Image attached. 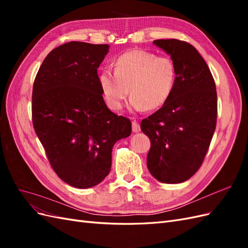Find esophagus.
I'll return each instance as SVG.
<instances>
[{"label":"esophagus","instance_id":"34e87169","mask_svg":"<svg viewBox=\"0 0 248 248\" xmlns=\"http://www.w3.org/2000/svg\"><path fill=\"white\" fill-rule=\"evenodd\" d=\"M132 131L133 132H140V125L136 120L132 121Z\"/></svg>","mask_w":248,"mask_h":248}]
</instances>
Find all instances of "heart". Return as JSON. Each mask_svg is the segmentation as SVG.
<instances>
[{
  "label": "heart",
  "mask_w": 248,
  "mask_h": 248,
  "mask_svg": "<svg viewBox=\"0 0 248 248\" xmlns=\"http://www.w3.org/2000/svg\"><path fill=\"white\" fill-rule=\"evenodd\" d=\"M177 79L175 62L168 56L132 49L120 55L114 71L107 68L99 74V86L108 107L120 110L129 95L134 110L161 108L174 92Z\"/></svg>",
  "instance_id": "heart-1"
}]
</instances>
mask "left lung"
<instances>
[{"instance_id":"8db88e82","label":"left lung","mask_w":248,"mask_h":248,"mask_svg":"<svg viewBox=\"0 0 248 248\" xmlns=\"http://www.w3.org/2000/svg\"><path fill=\"white\" fill-rule=\"evenodd\" d=\"M175 62L174 92L162 108L140 122L151 141L147 167L160 182L175 184L201 168L217 119L215 81L196 47L178 39L154 40Z\"/></svg>"}]
</instances>
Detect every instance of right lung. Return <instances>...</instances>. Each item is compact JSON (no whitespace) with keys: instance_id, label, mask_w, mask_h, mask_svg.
<instances>
[{"instance_id":"right-lung-1","label":"right lung","mask_w":248,"mask_h":248,"mask_svg":"<svg viewBox=\"0 0 248 248\" xmlns=\"http://www.w3.org/2000/svg\"><path fill=\"white\" fill-rule=\"evenodd\" d=\"M108 44L71 41L44 59L33 85L34 129L64 182L90 188L106 178L116 141L131 133L128 118L103 100L97 69Z\"/></svg>"}]
</instances>
